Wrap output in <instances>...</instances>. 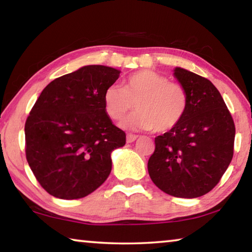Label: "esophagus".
Segmentation results:
<instances>
[{"label":"esophagus","mask_w":252,"mask_h":252,"mask_svg":"<svg viewBox=\"0 0 252 252\" xmlns=\"http://www.w3.org/2000/svg\"><path fill=\"white\" fill-rule=\"evenodd\" d=\"M138 138L137 134H132V133H127L126 134V142L127 144H130V142H133L136 139Z\"/></svg>","instance_id":"34e87169"}]
</instances>
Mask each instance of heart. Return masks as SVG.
I'll return each instance as SVG.
<instances>
[{"label": "heart", "instance_id": "heart-1", "mask_svg": "<svg viewBox=\"0 0 252 252\" xmlns=\"http://www.w3.org/2000/svg\"><path fill=\"white\" fill-rule=\"evenodd\" d=\"M188 93L181 84L153 70L131 73L122 82V88L112 86L104 93V108L108 118L121 121L132 110L137 112L125 126L139 130L165 132L173 129L185 118Z\"/></svg>", "mask_w": 252, "mask_h": 252}]
</instances>
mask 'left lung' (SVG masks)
Here are the masks:
<instances>
[{"mask_svg":"<svg viewBox=\"0 0 252 252\" xmlns=\"http://www.w3.org/2000/svg\"><path fill=\"white\" fill-rule=\"evenodd\" d=\"M188 93V108L178 126L155 138L148 160L150 179L165 193L197 198L220 182L234 150L235 126L217 88L206 79L176 67Z\"/></svg>","mask_w":252,"mask_h":252,"instance_id":"8db88e82","label":"left lung"}]
</instances>
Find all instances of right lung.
Returning <instances> with one entry per match:
<instances>
[{"instance_id": "obj_1", "label": "right lung", "mask_w": 252, "mask_h": 252, "mask_svg": "<svg viewBox=\"0 0 252 252\" xmlns=\"http://www.w3.org/2000/svg\"><path fill=\"white\" fill-rule=\"evenodd\" d=\"M120 71L86 65L54 79L26 120V158L39 185L60 199H79L100 187L112 170L111 153L126 145L103 97Z\"/></svg>"}]
</instances>
